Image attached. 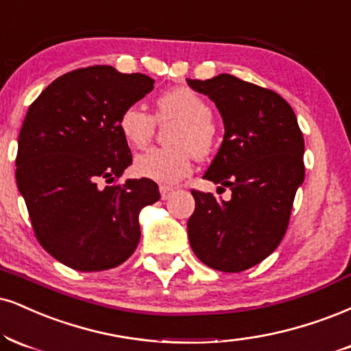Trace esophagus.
<instances>
[{"mask_svg": "<svg viewBox=\"0 0 351 351\" xmlns=\"http://www.w3.org/2000/svg\"><path fill=\"white\" fill-rule=\"evenodd\" d=\"M173 191H175V189H173L171 186H165V184L160 186V196H162V199H168V197L173 194Z\"/></svg>", "mask_w": 351, "mask_h": 351, "instance_id": "1", "label": "esophagus"}]
</instances>
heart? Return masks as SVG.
<instances>
[{"label": "heart", "mask_w": 351, "mask_h": 351, "mask_svg": "<svg viewBox=\"0 0 351 351\" xmlns=\"http://www.w3.org/2000/svg\"><path fill=\"white\" fill-rule=\"evenodd\" d=\"M158 122H178L171 130L175 147L150 149L134 162V170L142 178L160 184H175L193 170L194 155L208 157L214 145L213 111L196 91L175 88L163 93L157 101V116H152L138 104L125 108L119 117V129L132 147L143 149L154 137Z\"/></svg>", "instance_id": "b5f03b06"}]
</instances>
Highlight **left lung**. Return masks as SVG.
Masks as SVG:
<instances>
[{
    "label": "left lung",
    "mask_w": 351,
    "mask_h": 351,
    "mask_svg": "<svg viewBox=\"0 0 351 351\" xmlns=\"http://www.w3.org/2000/svg\"><path fill=\"white\" fill-rule=\"evenodd\" d=\"M188 84L216 103L226 129L204 178L232 191L223 201L193 189L188 239L202 263L239 273L271 255L285 237L304 181V137L278 93L227 73Z\"/></svg>",
    "instance_id": "1"
}]
</instances>
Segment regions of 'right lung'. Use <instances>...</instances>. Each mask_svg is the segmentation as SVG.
Masks as SVG:
<instances>
[{"label":"right lung","instance_id":"right-lung-1","mask_svg":"<svg viewBox=\"0 0 351 351\" xmlns=\"http://www.w3.org/2000/svg\"><path fill=\"white\" fill-rule=\"evenodd\" d=\"M154 83L147 75L95 65L62 75L29 106L16 181L37 240L66 267L103 271L137 248L138 213L160 199L157 183H109L132 163L121 114Z\"/></svg>","mask_w":351,"mask_h":351}]
</instances>
